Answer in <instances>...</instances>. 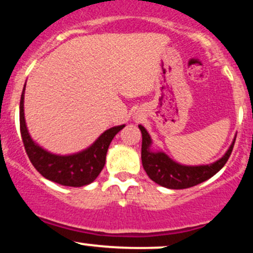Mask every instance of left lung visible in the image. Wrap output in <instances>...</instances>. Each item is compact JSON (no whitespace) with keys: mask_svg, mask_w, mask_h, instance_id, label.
I'll return each mask as SVG.
<instances>
[{"mask_svg":"<svg viewBox=\"0 0 253 253\" xmlns=\"http://www.w3.org/2000/svg\"><path fill=\"white\" fill-rule=\"evenodd\" d=\"M139 129L141 131V137H143V140H141V163H143L146 174L152 181L163 186V187L171 188V190H182V188L192 187V186L201 184V182L215 175L227 163L235 143L234 139L226 154L211 165L184 166L171 160L165 152L152 151L150 149L152 140L148 131L141 125H139Z\"/></svg>","mask_w":253,"mask_h":253,"instance_id":"obj_1","label":"left lung"}]
</instances>
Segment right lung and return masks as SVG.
Here are the masks:
<instances>
[{
    "mask_svg": "<svg viewBox=\"0 0 253 253\" xmlns=\"http://www.w3.org/2000/svg\"><path fill=\"white\" fill-rule=\"evenodd\" d=\"M24 96L25 86L20 98V133L33 167L45 179L56 184L71 187H82L91 184L104 167L105 156L113 138L124 128L125 125L107 129L92 145L83 151L66 156L55 155L35 143L27 131L24 115Z\"/></svg>",
    "mask_w": 253,
    "mask_h": 253,
    "instance_id": "right-lung-1",
    "label": "right lung"
}]
</instances>
